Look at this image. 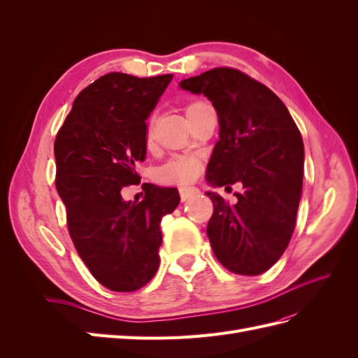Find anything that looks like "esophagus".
<instances>
[{
    "label": "esophagus",
    "mask_w": 358,
    "mask_h": 358,
    "mask_svg": "<svg viewBox=\"0 0 358 358\" xmlns=\"http://www.w3.org/2000/svg\"><path fill=\"white\" fill-rule=\"evenodd\" d=\"M179 194H180L182 201H187V200H189L191 197L197 196V194H199V188H196V187H180V188H179Z\"/></svg>",
    "instance_id": "1"
}]
</instances>
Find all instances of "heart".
Wrapping results in <instances>:
<instances>
[{"label": "heart", "instance_id": "b5f03b06", "mask_svg": "<svg viewBox=\"0 0 358 358\" xmlns=\"http://www.w3.org/2000/svg\"><path fill=\"white\" fill-rule=\"evenodd\" d=\"M206 103L200 100L189 101L185 106V115L189 117L196 113ZM152 138V129H148V140ZM200 171V161L191 157H175L161 166L157 171V176L162 183H187L196 179Z\"/></svg>", "mask_w": 358, "mask_h": 358}]
</instances>
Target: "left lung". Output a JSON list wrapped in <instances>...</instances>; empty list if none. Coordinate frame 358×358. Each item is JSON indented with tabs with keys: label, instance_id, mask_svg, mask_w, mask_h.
I'll return each instance as SVG.
<instances>
[{
	"label": "left lung",
	"instance_id": "obj_1",
	"mask_svg": "<svg viewBox=\"0 0 358 358\" xmlns=\"http://www.w3.org/2000/svg\"><path fill=\"white\" fill-rule=\"evenodd\" d=\"M180 88L204 94L218 113L220 140L206 179L215 187L243 185L234 206L208 192L213 254L236 275L264 273L296 227L305 161L299 128L279 96L241 70L216 67L182 80Z\"/></svg>",
	"mask_w": 358,
	"mask_h": 358
}]
</instances>
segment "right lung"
I'll use <instances>...</instances> for the list:
<instances>
[{
  "label": "right lung",
  "mask_w": 358,
  "mask_h": 358,
  "mask_svg": "<svg viewBox=\"0 0 358 358\" xmlns=\"http://www.w3.org/2000/svg\"><path fill=\"white\" fill-rule=\"evenodd\" d=\"M173 74L136 78L109 73L76 96L55 138V185L82 262L101 285L129 292L146 285L159 266L162 216L179 204L176 188L143 183L142 201L122 189L140 183L146 119Z\"/></svg>",
  "instance_id": "add662e5"
}]
</instances>
